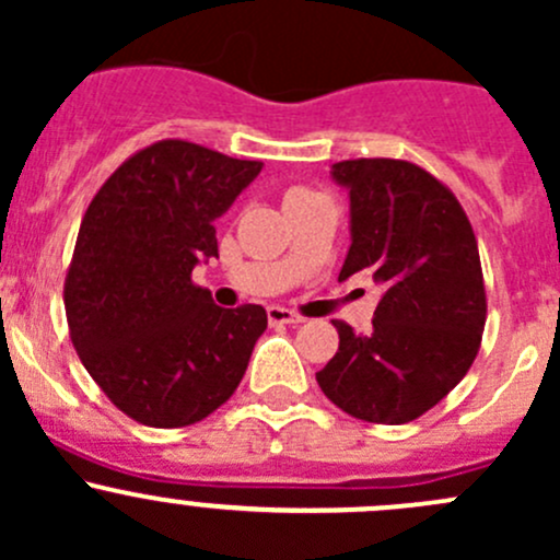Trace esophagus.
Instances as JSON below:
<instances>
[{
  "mask_svg": "<svg viewBox=\"0 0 560 560\" xmlns=\"http://www.w3.org/2000/svg\"><path fill=\"white\" fill-rule=\"evenodd\" d=\"M268 319L270 325H301L306 316H301L298 312H292V308H284V306H268Z\"/></svg>",
  "mask_w": 560,
  "mask_h": 560,
  "instance_id": "esophagus-1",
  "label": "esophagus"
}]
</instances>
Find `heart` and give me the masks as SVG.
<instances>
[{
    "instance_id": "1",
    "label": "heart",
    "mask_w": 560,
    "mask_h": 560,
    "mask_svg": "<svg viewBox=\"0 0 560 560\" xmlns=\"http://www.w3.org/2000/svg\"><path fill=\"white\" fill-rule=\"evenodd\" d=\"M301 195H312V191L303 189V186H295V189L287 191V200H290V197H301Z\"/></svg>"
}]
</instances>
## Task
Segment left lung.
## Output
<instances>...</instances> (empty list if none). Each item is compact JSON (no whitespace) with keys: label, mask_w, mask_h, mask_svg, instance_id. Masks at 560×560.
<instances>
[{"label":"left lung","mask_w":560,"mask_h":560,"mask_svg":"<svg viewBox=\"0 0 560 560\" xmlns=\"http://www.w3.org/2000/svg\"><path fill=\"white\" fill-rule=\"evenodd\" d=\"M352 246L338 281L369 273L385 287L371 330L336 319L338 352L316 374L322 393L358 420L404 425L471 369L488 316L471 222L436 175L406 160H343Z\"/></svg>","instance_id":"left-lung-1"}]
</instances>
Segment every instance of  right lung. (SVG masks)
I'll list each match as a JSON object with an SVG mask.
<instances>
[{
	"label": "right lung",
	"mask_w": 560,
	"mask_h": 560,
	"mask_svg": "<svg viewBox=\"0 0 560 560\" xmlns=\"http://www.w3.org/2000/svg\"><path fill=\"white\" fill-rule=\"evenodd\" d=\"M262 162L156 140L113 171L83 213L65 279L72 347L116 409L184 428L217 411L268 327L262 306L219 308L191 281L219 257L217 222Z\"/></svg>",
	"instance_id": "obj_1"
}]
</instances>
